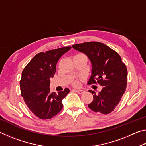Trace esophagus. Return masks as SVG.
<instances>
[{
	"label": "esophagus",
	"mask_w": 146,
	"mask_h": 146,
	"mask_svg": "<svg viewBox=\"0 0 146 146\" xmlns=\"http://www.w3.org/2000/svg\"><path fill=\"white\" fill-rule=\"evenodd\" d=\"M76 92H77L78 94H82L84 93V90H73Z\"/></svg>",
	"instance_id": "obj_1"
}]
</instances>
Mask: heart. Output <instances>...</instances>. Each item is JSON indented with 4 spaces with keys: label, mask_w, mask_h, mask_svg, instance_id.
I'll use <instances>...</instances> for the list:
<instances>
[{
    "label": "heart",
    "mask_w": 146,
    "mask_h": 146,
    "mask_svg": "<svg viewBox=\"0 0 146 146\" xmlns=\"http://www.w3.org/2000/svg\"><path fill=\"white\" fill-rule=\"evenodd\" d=\"M76 84H77V83H76Z\"/></svg>",
    "instance_id": "heart-1"
}]
</instances>
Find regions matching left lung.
<instances>
[{"mask_svg": "<svg viewBox=\"0 0 146 146\" xmlns=\"http://www.w3.org/2000/svg\"><path fill=\"white\" fill-rule=\"evenodd\" d=\"M73 48L84 53L90 59L92 70L88 84H97L102 86L98 94L93 95L88 107L96 113L107 115L117 107L127 86V70L120 56L110 47L98 42H89L73 45Z\"/></svg>", "mask_w": 146, "mask_h": 146, "instance_id": "left-lung-1", "label": "left lung"}]
</instances>
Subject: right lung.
Segmentation results:
<instances>
[{
	"instance_id": "right-lung-1",
	"label": "right lung",
	"mask_w": 146,
	"mask_h": 146,
	"mask_svg": "<svg viewBox=\"0 0 146 146\" xmlns=\"http://www.w3.org/2000/svg\"><path fill=\"white\" fill-rule=\"evenodd\" d=\"M71 48L64 47L36 54L23 71L21 96L29 110L40 119H50L57 115L62 109L63 98L70 91L66 88L51 93L49 86L59 58Z\"/></svg>"
}]
</instances>
